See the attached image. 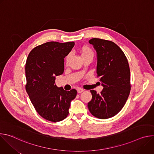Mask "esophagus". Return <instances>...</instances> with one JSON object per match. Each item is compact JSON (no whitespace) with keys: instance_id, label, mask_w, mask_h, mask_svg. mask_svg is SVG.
<instances>
[{"instance_id":"34e87169","label":"esophagus","mask_w":154,"mask_h":154,"mask_svg":"<svg viewBox=\"0 0 154 154\" xmlns=\"http://www.w3.org/2000/svg\"><path fill=\"white\" fill-rule=\"evenodd\" d=\"M85 90H83V89H81V88H79L78 90H77V93H82V92H83Z\"/></svg>"}]
</instances>
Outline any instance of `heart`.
Wrapping results in <instances>:
<instances>
[{
  "instance_id": "heart-1",
  "label": "heart",
  "mask_w": 154,
  "mask_h": 154,
  "mask_svg": "<svg viewBox=\"0 0 154 154\" xmlns=\"http://www.w3.org/2000/svg\"><path fill=\"white\" fill-rule=\"evenodd\" d=\"M80 52H81L82 57L89 55H93V52L91 50V49L89 47H87V46H82L80 48ZM70 57H71L70 54H68L67 55V57H66V61L67 62L69 61Z\"/></svg>"
}]
</instances>
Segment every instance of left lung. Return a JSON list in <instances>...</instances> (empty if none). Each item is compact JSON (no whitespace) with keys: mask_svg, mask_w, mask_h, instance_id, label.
Instances as JSON below:
<instances>
[{"mask_svg":"<svg viewBox=\"0 0 154 154\" xmlns=\"http://www.w3.org/2000/svg\"><path fill=\"white\" fill-rule=\"evenodd\" d=\"M97 54V74L103 87L100 94L91 90L88 103L90 113L105 119L117 115L124 106L130 91V72L127 59L111 41L92 38L89 41Z\"/></svg>","mask_w":154,"mask_h":154,"instance_id":"1","label":"left lung"}]
</instances>
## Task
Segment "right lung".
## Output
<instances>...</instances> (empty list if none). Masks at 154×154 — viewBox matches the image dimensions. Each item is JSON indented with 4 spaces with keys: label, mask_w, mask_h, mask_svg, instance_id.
<instances>
[{
    "label": "right lung",
    "mask_w": 154,
    "mask_h": 154,
    "mask_svg": "<svg viewBox=\"0 0 154 154\" xmlns=\"http://www.w3.org/2000/svg\"><path fill=\"white\" fill-rule=\"evenodd\" d=\"M74 45V42H48L32 49L27 59L26 91L38 114L49 121L66 118L77 95L74 89L66 91L55 85V77L64 72V58Z\"/></svg>",
    "instance_id": "right-lung-1"
}]
</instances>
